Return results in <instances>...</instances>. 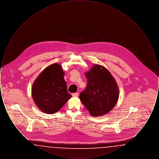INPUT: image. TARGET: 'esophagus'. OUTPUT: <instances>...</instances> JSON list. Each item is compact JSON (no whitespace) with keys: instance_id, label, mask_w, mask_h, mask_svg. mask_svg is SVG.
Returning <instances> with one entry per match:
<instances>
[{"instance_id":"obj_1","label":"esophagus","mask_w":159,"mask_h":159,"mask_svg":"<svg viewBox=\"0 0 159 159\" xmlns=\"http://www.w3.org/2000/svg\"><path fill=\"white\" fill-rule=\"evenodd\" d=\"M72 96H73V97H77L79 96V93H78L77 92H76V93H73L72 94Z\"/></svg>"}]
</instances>
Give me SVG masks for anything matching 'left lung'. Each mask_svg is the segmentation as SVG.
<instances>
[{"label": "left lung", "instance_id": "1", "mask_svg": "<svg viewBox=\"0 0 159 159\" xmlns=\"http://www.w3.org/2000/svg\"><path fill=\"white\" fill-rule=\"evenodd\" d=\"M87 86L79 98L93 117L109 113L119 98V88L115 79L104 67L95 64L85 73Z\"/></svg>", "mask_w": 159, "mask_h": 159}]
</instances>
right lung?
I'll use <instances>...</instances> for the list:
<instances>
[{
  "label": "right lung",
  "instance_id": "obj_1",
  "mask_svg": "<svg viewBox=\"0 0 159 159\" xmlns=\"http://www.w3.org/2000/svg\"><path fill=\"white\" fill-rule=\"evenodd\" d=\"M64 72L60 64H52L45 68L33 84L34 102L43 113L58 111L72 97L68 93Z\"/></svg>",
  "mask_w": 159,
  "mask_h": 159
}]
</instances>
